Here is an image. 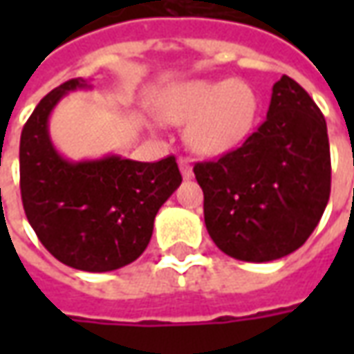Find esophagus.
<instances>
[{"instance_id":"34e87169","label":"esophagus","mask_w":354,"mask_h":354,"mask_svg":"<svg viewBox=\"0 0 354 354\" xmlns=\"http://www.w3.org/2000/svg\"><path fill=\"white\" fill-rule=\"evenodd\" d=\"M178 165H180V170H182V176H184L185 180H189V178H193L192 161H189L187 157H180V161H178Z\"/></svg>"}]
</instances>
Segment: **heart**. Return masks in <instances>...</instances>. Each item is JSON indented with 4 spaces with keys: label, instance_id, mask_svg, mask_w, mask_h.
<instances>
[{
    "label": "heart",
    "instance_id": "heart-1",
    "mask_svg": "<svg viewBox=\"0 0 354 354\" xmlns=\"http://www.w3.org/2000/svg\"><path fill=\"white\" fill-rule=\"evenodd\" d=\"M258 109L254 88L231 77L178 85L161 104L167 121L189 124L187 144L203 155H222L237 147L252 131Z\"/></svg>",
    "mask_w": 354,
    "mask_h": 354
}]
</instances>
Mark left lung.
I'll list each match as a JSON object with an SVG mask.
<instances>
[{
  "instance_id": "8db88e82",
  "label": "left lung",
  "mask_w": 354,
  "mask_h": 354,
  "mask_svg": "<svg viewBox=\"0 0 354 354\" xmlns=\"http://www.w3.org/2000/svg\"><path fill=\"white\" fill-rule=\"evenodd\" d=\"M193 172L208 235L223 254L256 263L284 258L309 239L330 199L324 115L282 75L258 131L220 159L195 162Z\"/></svg>"
}]
</instances>
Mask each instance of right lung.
Instances as JSON below:
<instances>
[{
  "mask_svg": "<svg viewBox=\"0 0 354 354\" xmlns=\"http://www.w3.org/2000/svg\"><path fill=\"white\" fill-rule=\"evenodd\" d=\"M81 77L43 98L20 136V195L41 245L66 266L104 273L129 266L146 250L162 203L182 184L174 155L140 162L108 155L72 162L49 136V115Z\"/></svg>",
  "mask_w": 354,
  "mask_h": 354,
  "instance_id": "right-lung-1",
  "label": "right lung"
}]
</instances>
